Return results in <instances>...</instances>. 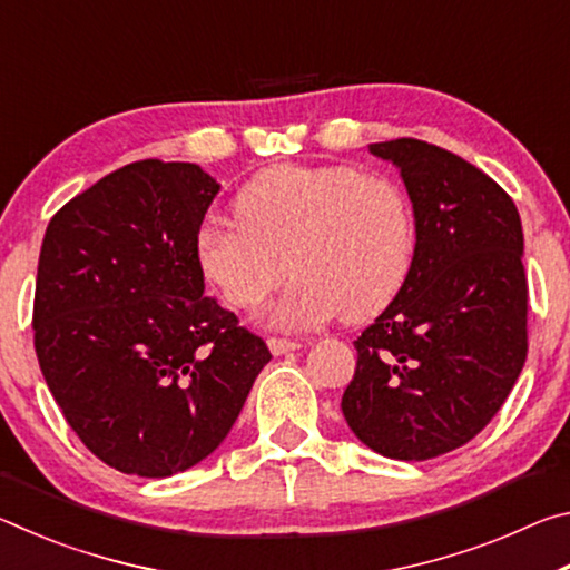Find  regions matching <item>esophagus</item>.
I'll list each match as a JSON object with an SVG mask.
<instances>
[{"instance_id": "obj_1", "label": "esophagus", "mask_w": 570, "mask_h": 570, "mask_svg": "<svg viewBox=\"0 0 570 570\" xmlns=\"http://www.w3.org/2000/svg\"><path fill=\"white\" fill-rule=\"evenodd\" d=\"M298 346H302V344L294 342V340H284V336H272V340H268V350H272V354H276V356L296 352Z\"/></svg>"}]
</instances>
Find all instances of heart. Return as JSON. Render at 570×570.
<instances>
[{
    "instance_id": "obj_1",
    "label": "heart",
    "mask_w": 570,
    "mask_h": 570,
    "mask_svg": "<svg viewBox=\"0 0 570 570\" xmlns=\"http://www.w3.org/2000/svg\"><path fill=\"white\" fill-rule=\"evenodd\" d=\"M236 220L200 224L193 254L224 304L250 312L296 282L266 320L312 330L342 314L364 322L384 312L412 272L417 224L397 180L354 166H274L234 200Z\"/></svg>"
}]
</instances>
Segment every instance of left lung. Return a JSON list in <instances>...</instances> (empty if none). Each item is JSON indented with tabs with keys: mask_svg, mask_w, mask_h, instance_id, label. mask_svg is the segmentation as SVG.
Instances as JSON below:
<instances>
[{
	"mask_svg": "<svg viewBox=\"0 0 570 570\" xmlns=\"http://www.w3.org/2000/svg\"><path fill=\"white\" fill-rule=\"evenodd\" d=\"M407 186L417 250L397 298L356 336L342 412L366 448L430 460L503 407L528 354L523 226L480 168L417 138L372 142Z\"/></svg>",
	"mask_w": 570,
	"mask_h": 570,
	"instance_id": "left-lung-1",
	"label": "left lung"
}]
</instances>
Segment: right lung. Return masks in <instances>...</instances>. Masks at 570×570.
Instances as JSON below:
<instances>
[{"label":"right lung","instance_id":"obj_1","mask_svg":"<svg viewBox=\"0 0 570 570\" xmlns=\"http://www.w3.org/2000/svg\"><path fill=\"white\" fill-rule=\"evenodd\" d=\"M218 183L138 160L52 216L35 286V352L65 420L105 465L168 478L234 428L266 342L206 296L193 240Z\"/></svg>","mask_w":570,"mask_h":570}]
</instances>
